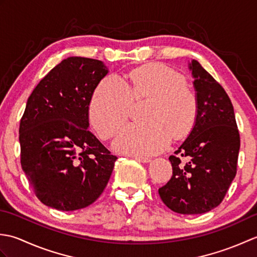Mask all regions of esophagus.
Here are the masks:
<instances>
[{
  "label": "esophagus",
  "mask_w": 257,
  "mask_h": 257,
  "mask_svg": "<svg viewBox=\"0 0 257 257\" xmlns=\"http://www.w3.org/2000/svg\"><path fill=\"white\" fill-rule=\"evenodd\" d=\"M132 158H134V159H136L139 162H144V163H147V162H150L151 159H149V158H146V157H138V156H130Z\"/></svg>",
  "instance_id": "34e87169"
}]
</instances>
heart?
Masks as SVG:
<instances>
[{"instance_id": "heart-1", "label": "heart", "mask_w": 257, "mask_h": 257, "mask_svg": "<svg viewBox=\"0 0 257 257\" xmlns=\"http://www.w3.org/2000/svg\"><path fill=\"white\" fill-rule=\"evenodd\" d=\"M150 98L145 121L121 129L114 148L130 156H152L162 151L172 136L187 135L198 114V97L185 78L163 64L145 65L125 78L110 74L98 84L89 102L91 124L102 139H109L129 117L134 99Z\"/></svg>"}]
</instances>
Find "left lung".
I'll return each instance as SVG.
<instances>
[{
	"mask_svg": "<svg viewBox=\"0 0 257 257\" xmlns=\"http://www.w3.org/2000/svg\"><path fill=\"white\" fill-rule=\"evenodd\" d=\"M190 69L198 114L188 138L169 157L172 177L159 189V195L180 214H202L221 203L236 176L239 133L224 88L198 61L190 63Z\"/></svg>",
	"mask_w": 257,
	"mask_h": 257,
	"instance_id": "obj_1",
	"label": "left lung"
}]
</instances>
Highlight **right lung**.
Wrapping results in <instances>:
<instances>
[{"label":"right lung","instance_id":"add662e5","mask_svg":"<svg viewBox=\"0 0 257 257\" xmlns=\"http://www.w3.org/2000/svg\"><path fill=\"white\" fill-rule=\"evenodd\" d=\"M108 73L101 61L68 57L33 90L20 122L21 165L42 203L75 211L99 198L117 157L88 130L94 90Z\"/></svg>","mask_w":257,"mask_h":257}]
</instances>
